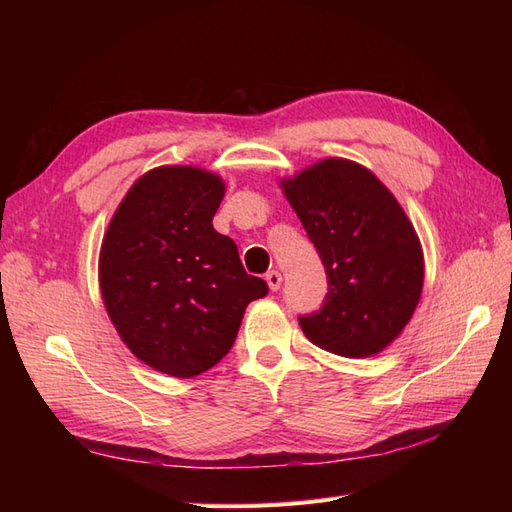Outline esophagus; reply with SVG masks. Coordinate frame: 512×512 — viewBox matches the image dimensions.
Returning <instances> with one entry per match:
<instances>
[{
  "label": "esophagus",
  "mask_w": 512,
  "mask_h": 512,
  "mask_svg": "<svg viewBox=\"0 0 512 512\" xmlns=\"http://www.w3.org/2000/svg\"><path fill=\"white\" fill-rule=\"evenodd\" d=\"M267 284H269V288L275 292V290H280V286H282V273L280 271H269L267 273Z\"/></svg>",
  "instance_id": "obj_1"
}]
</instances>
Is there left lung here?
Segmentation results:
<instances>
[{
    "mask_svg": "<svg viewBox=\"0 0 512 512\" xmlns=\"http://www.w3.org/2000/svg\"><path fill=\"white\" fill-rule=\"evenodd\" d=\"M327 271L329 292L299 318L309 342L350 359L389 346L421 299L425 262L408 215L365 166L329 158L282 179Z\"/></svg>",
    "mask_w": 512,
    "mask_h": 512,
    "instance_id": "1",
    "label": "left lung"
}]
</instances>
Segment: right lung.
Listing matches in <instances>:
<instances>
[{
    "instance_id": "obj_1",
    "label": "right lung",
    "mask_w": 512,
    "mask_h": 512,
    "mask_svg": "<svg viewBox=\"0 0 512 512\" xmlns=\"http://www.w3.org/2000/svg\"><path fill=\"white\" fill-rule=\"evenodd\" d=\"M224 190L203 168H153L121 200L102 241L108 318L136 359L173 378L222 361L245 307L269 292L245 273L235 241L213 228Z\"/></svg>"
}]
</instances>
